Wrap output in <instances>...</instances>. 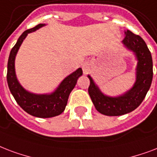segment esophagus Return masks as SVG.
<instances>
[{
  "label": "esophagus",
  "instance_id": "34e87169",
  "mask_svg": "<svg viewBox=\"0 0 157 157\" xmlns=\"http://www.w3.org/2000/svg\"><path fill=\"white\" fill-rule=\"evenodd\" d=\"M82 71L84 73L85 75L88 73V71L90 70V67H89V65L87 64V62H84V63H82Z\"/></svg>",
  "mask_w": 157,
  "mask_h": 157
}]
</instances>
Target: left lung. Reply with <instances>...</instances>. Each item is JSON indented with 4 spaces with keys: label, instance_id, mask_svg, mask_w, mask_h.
<instances>
[{
    "label": "left lung",
    "instance_id": "1",
    "mask_svg": "<svg viewBox=\"0 0 157 157\" xmlns=\"http://www.w3.org/2000/svg\"><path fill=\"white\" fill-rule=\"evenodd\" d=\"M122 41L126 49L134 54L137 59L136 80L130 89L117 97L104 94L89 75L88 93L98 112L108 116H119L131 112L139 106L150 88L153 77L152 58L144 40L129 30L125 31Z\"/></svg>",
    "mask_w": 157,
    "mask_h": 157
}]
</instances>
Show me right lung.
Listing matches in <instances>:
<instances>
[{
  "label": "right lung",
  "mask_w": 157,
  "mask_h": 157,
  "mask_svg": "<svg viewBox=\"0 0 157 157\" xmlns=\"http://www.w3.org/2000/svg\"><path fill=\"white\" fill-rule=\"evenodd\" d=\"M45 25V24H40L22 33L10 51L7 64V82L11 94L24 111L38 118H51L60 115L65 110L69 96L77 83L78 78L82 75V69L78 68L62 80L54 92L46 94H36L29 92L19 83L14 67L18 51L29 33L35 32Z\"/></svg>",
  "instance_id": "1"
}]
</instances>
